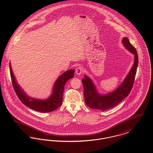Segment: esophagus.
<instances>
[{
	"label": "esophagus",
	"instance_id": "esophagus-1",
	"mask_svg": "<svg viewBox=\"0 0 153 153\" xmlns=\"http://www.w3.org/2000/svg\"><path fill=\"white\" fill-rule=\"evenodd\" d=\"M82 71H83L82 68L81 66H79L76 69V73L77 75H80L82 72Z\"/></svg>",
	"mask_w": 153,
	"mask_h": 153
}]
</instances>
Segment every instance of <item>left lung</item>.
Instances as JSON below:
<instances>
[{"label": "left lung", "instance_id": "8db88e82", "mask_svg": "<svg viewBox=\"0 0 153 153\" xmlns=\"http://www.w3.org/2000/svg\"><path fill=\"white\" fill-rule=\"evenodd\" d=\"M122 43L124 46L134 55V63L123 82L115 91L107 95H100L97 92L92 80L87 76L85 75L84 79L82 80L85 102L91 108L102 111L112 108L127 97L131 92L138 65V56L135 48L131 45L128 38H123Z\"/></svg>", "mask_w": 153, "mask_h": 153}]
</instances>
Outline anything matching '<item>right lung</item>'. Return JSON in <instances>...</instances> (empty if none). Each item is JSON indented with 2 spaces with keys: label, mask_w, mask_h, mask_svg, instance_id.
Returning a JSON list of instances; mask_svg holds the SVG:
<instances>
[{
  "label": "right lung",
  "mask_w": 153,
  "mask_h": 153,
  "mask_svg": "<svg viewBox=\"0 0 153 153\" xmlns=\"http://www.w3.org/2000/svg\"><path fill=\"white\" fill-rule=\"evenodd\" d=\"M10 71L12 84L19 99L23 104L31 109L41 112H49L57 109L62 104L64 87L68 80L73 78L74 70H68L62 74L54 83L51 96L46 100L31 98L25 94L18 84L10 64Z\"/></svg>",
  "instance_id": "1"
}]
</instances>
